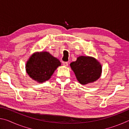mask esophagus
Returning a JSON list of instances; mask_svg holds the SVG:
<instances>
[{"label": "esophagus", "mask_w": 129, "mask_h": 129, "mask_svg": "<svg viewBox=\"0 0 129 129\" xmlns=\"http://www.w3.org/2000/svg\"><path fill=\"white\" fill-rule=\"evenodd\" d=\"M62 64L65 67H68V63L67 62H62Z\"/></svg>", "instance_id": "34e87169"}]
</instances>
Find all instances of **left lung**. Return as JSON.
Listing matches in <instances>:
<instances>
[{
  "mask_svg": "<svg viewBox=\"0 0 129 129\" xmlns=\"http://www.w3.org/2000/svg\"><path fill=\"white\" fill-rule=\"evenodd\" d=\"M76 78L82 85H87L97 81L101 77L102 66L96 58L81 56L70 64Z\"/></svg>",
  "mask_w": 129,
  "mask_h": 129,
  "instance_id": "8db88e82",
  "label": "left lung"
}]
</instances>
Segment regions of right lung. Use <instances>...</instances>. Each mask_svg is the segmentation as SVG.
Returning a JSON list of instances; mask_svg holds the SVG:
<instances>
[{"instance_id":"right-lung-1","label":"right lung","mask_w":129,"mask_h":129,"mask_svg":"<svg viewBox=\"0 0 129 129\" xmlns=\"http://www.w3.org/2000/svg\"><path fill=\"white\" fill-rule=\"evenodd\" d=\"M61 64L59 60L48 52H37L32 54L26 62L25 70L29 77L42 83L50 79Z\"/></svg>"}]
</instances>
